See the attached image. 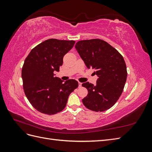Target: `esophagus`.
Segmentation results:
<instances>
[{
	"mask_svg": "<svg viewBox=\"0 0 152 152\" xmlns=\"http://www.w3.org/2000/svg\"><path fill=\"white\" fill-rule=\"evenodd\" d=\"M82 87V83L81 82H79V87Z\"/></svg>",
	"mask_w": 152,
	"mask_h": 152,
	"instance_id": "34e87169",
	"label": "esophagus"
}]
</instances>
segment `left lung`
<instances>
[{
	"mask_svg": "<svg viewBox=\"0 0 152 152\" xmlns=\"http://www.w3.org/2000/svg\"><path fill=\"white\" fill-rule=\"evenodd\" d=\"M75 48L87 68L94 70L98 77L95 86L89 82L82 84L88 91L82 103L92 111H105L115 104L123 92L127 75L124 58L111 45L98 39L80 40Z\"/></svg>",
	"mask_w": 152,
	"mask_h": 152,
	"instance_id": "obj_1",
	"label": "left lung"
}]
</instances>
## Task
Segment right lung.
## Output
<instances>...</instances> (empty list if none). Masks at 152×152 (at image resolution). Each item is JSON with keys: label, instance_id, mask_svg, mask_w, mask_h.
<instances>
[{"label": "right lung", "instance_id": "1", "mask_svg": "<svg viewBox=\"0 0 152 152\" xmlns=\"http://www.w3.org/2000/svg\"><path fill=\"white\" fill-rule=\"evenodd\" d=\"M75 43L74 40L50 39L32 49L26 58L21 71L23 87L29 102L39 112H60L69 95L78 87L75 80L63 82L54 73L59 70L64 56Z\"/></svg>", "mask_w": 152, "mask_h": 152}]
</instances>
